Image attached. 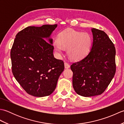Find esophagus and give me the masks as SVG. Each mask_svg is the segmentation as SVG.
Instances as JSON below:
<instances>
[{
	"instance_id": "34e87169",
	"label": "esophagus",
	"mask_w": 124,
	"mask_h": 124,
	"mask_svg": "<svg viewBox=\"0 0 124 124\" xmlns=\"http://www.w3.org/2000/svg\"><path fill=\"white\" fill-rule=\"evenodd\" d=\"M64 67L65 69H68V68H70V65L67 62L64 63Z\"/></svg>"
}]
</instances>
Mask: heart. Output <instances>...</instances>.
Instances as JSON below:
<instances>
[{
    "label": "heart",
    "instance_id": "1",
    "mask_svg": "<svg viewBox=\"0 0 124 124\" xmlns=\"http://www.w3.org/2000/svg\"><path fill=\"white\" fill-rule=\"evenodd\" d=\"M92 44V39L88 33L67 29L59 33L57 41L54 42L53 48L58 55L62 54L63 49H68L69 57L77 61L88 54Z\"/></svg>",
    "mask_w": 124,
    "mask_h": 124
}]
</instances>
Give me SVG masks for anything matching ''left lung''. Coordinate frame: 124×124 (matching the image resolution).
Here are the masks:
<instances>
[{
  "label": "left lung",
  "mask_w": 124,
  "mask_h": 124,
  "mask_svg": "<svg viewBox=\"0 0 124 124\" xmlns=\"http://www.w3.org/2000/svg\"><path fill=\"white\" fill-rule=\"evenodd\" d=\"M92 32L93 43L90 52L82 60L71 65L73 89L84 97L103 93L116 70L114 43L103 31L93 28Z\"/></svg>",
  "instance_id": "obj_1"
}]
</instances>
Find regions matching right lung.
Here are the masks:
<instances>
[{"instance_id":"add662e5","label":"right lung","mask_w":124,"mask_h":124,"mask_svg":"<svg viewBox=\"0 0 124 124\" xmlns=\"http://www.w3.org/2000/svg\"><path fill=\"white\" fill-rule=\"evenodd\" d=\"M57 26L25 28L17 33L13 44L10 51L13 74L25 92L32 96L51 95L64 70L63 61L54 57L53 40L49 38Z\"/></svg>"}]
</instances>
